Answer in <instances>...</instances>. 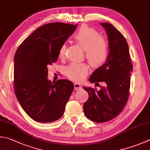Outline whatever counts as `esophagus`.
Listing matches in <instances>:
<instances>
[{"instance_id": "1", "label": "esophagus", "mask_w": 150, "mask_h": 150, "mask_svg": "<svg viewBox=\"0 0 150 150\" xmlns=\"http://www.w3.org/2000/svg\"><path fill=\"white\" fill-rule=\"evenodd\" d=\"M74 89L76 91H79V90L82 89V87H81V85L78 83H74Z\"/></svg>"}]
</instances>
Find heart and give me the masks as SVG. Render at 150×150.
<instances>
[{
	"label": "heart",
	"mask_w": 150,
	"mask_h": 150,
	"mask_svg": "<svg viewBox=\"0 0 150 150\" xmlns=\"http://www.w3.org/2000/svg\"><path fill=\"white\" fill-rule=\"evenodd\" d=\"M74 40L85 51V56L93 68H99L106 63L109 56L108 44L106 38L97 30L86 25H81L74 36ZM66 52V45L62 44L59 55L63 57ZM88 72V67L84 63H72L64 69V74L70 80L81 81Z\"/></svg>",
	"instance_id": "heart-1"
}]
</instances>
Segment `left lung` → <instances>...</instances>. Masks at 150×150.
<instances>
[{
    "label": "left lung",
    "instance_id": "8db88e82",
    "mask_svg": "<svg viewBox=\"0 0 150 150\" xmlns=\"http://www.w3.org/2000/svg\"><path fill=\"white\" fill-rule=\"evenodd\" d=\"M108 40L109 56L105 63L93 72L90 82H105L97 91L83 87L89 98L83 104V112L89 120L97 123L112 120L122 112L128 100L132 64L126 39L108 23H101Z\"/></svg>",
    "mask_w": 150,
    "mask_h": 150
}]
</instances>
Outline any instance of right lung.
Returning a JSON list of instances; mask_svg holds the SVG:
<instances>
[{
    "instance_id": "right-lung-1",
    "label": "right lung",
    "mask_w": 150,
    "mask_h": 150,
    "mask_svg": "<svg viewBox=\"0 0 150 150\" xmlns=\"http://www.w3.org/2000/svg\"><path fill=\"white\" fill-rule=\"evenodd\" d=\"M78 25L50 23L25 38L14 56V91L22 108L33 120L53 122L62 117L74 89L67 80H47V66L57 61L62 44Z\"/></svg>"
}]
</instances>
